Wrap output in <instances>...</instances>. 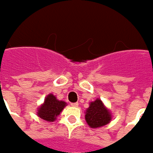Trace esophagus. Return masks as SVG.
<instances>
[{
    "label": "esophagus",
    "instance_id": "34e87169",
    "mask_svg": "<svg viewBox=\"0 0 153 153\" xmlns=\"http://www.w3.org/2000/svg\"><path fill=\"white\" fill-rule=\"evenodd\" d=\"M71 105L72 107H77V106H78V103H71Z\"/></svg>",
    "mask_w": 153,
    "mask_h": 153
}]
</instances>
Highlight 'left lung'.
Returning <instances> with one entry per match:
<instances>
[{"label":"left lung","instance_id":"obj_1","mask_svg":"<svg viewBox=\"0 0 153 153\" xmlns=\"http://www.w3.org/2000/svg\"><path fill=\"white\" fill-rule=\"evenodd\" d=\"M111 118V111L99 98L89 103L88 108L86 109L85 120L92 128H98L108 124Z\"/></svg>","mask_w":153,"mask_h":153}]
</instances>
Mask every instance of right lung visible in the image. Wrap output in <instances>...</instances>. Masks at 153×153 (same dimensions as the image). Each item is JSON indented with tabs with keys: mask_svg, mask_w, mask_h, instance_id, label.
Returning a JSON list of instances; mask_svg holds the SVG:
<instances>
[{
	"mask_svg": "<svg viewBox=\"0 0 153 153\" xmlns=\"http://www.w3.org/2000/svg\"><path fill=\"white\" fill-rule=\"evenodd\" d=\"M66 105V102L59 100L55 95L49 94L45 98L44 102L37 108L36 114L46 122H54Z\"/></svg>",
	"mask_w": 153,
	"mask_h": 153,
	"instance_id": "obj_1",
	"label": "right lung"
}]
</instances>
